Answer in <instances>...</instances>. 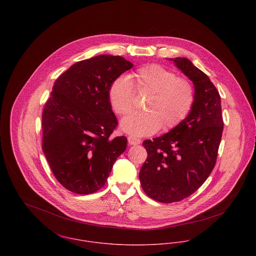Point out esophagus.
<instances>
[{
  "label": "esophagus",
  "instance_id": "esophagus-1",
  "mask_svg": "<svg viewBox=\"0 0 256 256\" xmlns=\"http://www.w3.org/2000/svg\"><path fill=\"white\" fill-rule=\"evenodd\" d=\"M128 143L130 145H139L141 143V140L136 138V137H133V136H129L128 137Z\"/></svg>",
  "mask_w": 256,
  "mask_h": 256
}]
</instances>
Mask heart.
I'll return each mask as SVG.
<instances>
[{"mask_svg":"<svg viewBox=\"0 0 256 256\" xmlns=\"http://www.w3.org/2000/svg\"><path fill=\"white\" fill-rule=\"evenodd\" d=\"M138 92L150 94L142 113H132L125 117L121 129L137 137L156 133L162 127L170 131L178 127L188 116L195 102V90L190 80L180 78L166 68L150 64L132 74ZM135 90L126 76H117L108 90L110 106L118 115L129 113L134 104Z\"/></svg>","mask_w":256,"mask_h":256,"instance_id":"1","label":"heart"}]
</instances>
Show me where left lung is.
<instances>
[{
  "label": "left lung",
  "mask_w": 256,
  "mask_h": 256,
  "mask_svg": "<svg viewBox=\"0 0 256 256\" xmlns=\"http://www.w3.org/2000/svg\"><path fill=\"white\" fill-rule=\"evenodd\" d=\"M193 82L195 102L188 116L168 133L143 143L148 158L139 178L143 190L162 203L182 201L212 172L224 122L220 98L209 76L187 58H170Z\"/></svg>",
  "instance_id": "1"
}]
</instances>
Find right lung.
Returning a JSON list of instances; mask_svg holds the SVG:
<instances>
[{"label":"right lung","mask_w":256,"mask_h":256,"mask_svg":"<svg viewBox=\"0 0 256 256\" xmlns=\"http://www.w3.org/2000/svg\"><path fill=\"white\" fill-rule=\"evenodd\" d=\"M133 64L98 55L72 65L54 82L42 113V150L57 180L76 194H90L108 180L127 138H110L117 119L111 82Z\"/></svg>","instance_id":"add662e5"}]
</instances>
